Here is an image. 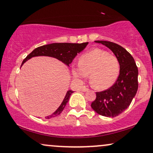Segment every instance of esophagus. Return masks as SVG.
<instances>
[{
    "instance_id": "34e87169",
    "label": "esophagus",
    "mask_w": 153,
    "mask_h": 153,
    "mask_svg": "<svg viewBox=\"0 0 153 153\" xmlns=\"http://www.w3.org/2000/svg\"><path fill=\"white\" fill-rule=\"evenodd\" d=\"M82 92H87V91H88L89 90V89L87 88V87H85V86H84V87H82Z\"/></svg>"
}]
</instances>
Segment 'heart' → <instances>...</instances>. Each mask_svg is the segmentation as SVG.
<instances>
[{
	"label": "heart",
	"instance_id": "obj_1",
	"mask_svg": "<svg viewBox=\"0 0 153 153\" xmlns=\"http://www.w3.org/2000/svg\"><path fill=\"white\" fill-rule=\"evenodd\" d=\"M78 66H73V75L85 79L89 74L91 85L96 90H104L114 84L119 75L120 63L115 55L106 50L95 48L82 54Z\"/></svg>",
	"mask_w": 153,
	"mask_h": 153
}]
</instances>
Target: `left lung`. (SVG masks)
Returning a JSON list of instances; mask_svg holds the SVG:
<instances>
[{"instance_id": "1", "label": "left lung", "mask_w": 153, "mask_h": 153, "mask_svg": "<svg viewBox=\"0 0 153 153\" xmlns=\"http://www.w3.org/2000/svg\"><path fill=\"white\" fill-rule=\"evenodd\" d=\"M106 46L120 63V72L114 84L107 90L96 92L91 107L98 114L115 117L125 111L136 94L138 88V67L132 56L119 44L107 41H94Z\"/></svg>"}]
</instances>
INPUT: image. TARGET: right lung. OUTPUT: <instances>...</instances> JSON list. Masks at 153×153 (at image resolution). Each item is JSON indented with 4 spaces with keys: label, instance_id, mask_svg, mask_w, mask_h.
I'll use <instances>...</instances> for the list:
<instances>
[{
    "label": "right lung",
    "instance_id": "right-lung-1",
    "mask_svg": "<svg viewBox=\"0 0 153 153\" xmlns=\"http://www.w3.org/2000/svg\"><path fill=\"white\" fill-rule=\"evenodd\" d=\"M88 44V42H85L82 44H73V43H53L50 44H46L39 47L36 48L33 50L25 59L23 60L21 66L31 58L35 56H51L57 59L59 61H62L63 63L69 66V64L72 63L73 60L76 56L77 54L82 51ZM73 91L68 90L65 94L64 99L62 103L59 106V107L53 112V114L49 116H47L45 118L47 119L51 118L57 117L59 115L66 105L67 102H68L70 97Z\"/></svg>",
    "mask_w": 153,
    "mask_h": 153
}]
</instances>
